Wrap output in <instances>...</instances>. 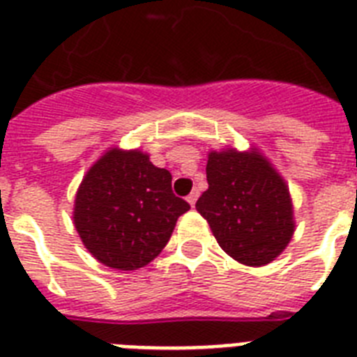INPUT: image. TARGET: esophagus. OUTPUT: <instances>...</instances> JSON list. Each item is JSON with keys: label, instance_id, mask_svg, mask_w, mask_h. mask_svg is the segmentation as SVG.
<instances>
[{"label": "esophagus", "instance_id": "1", "mask_svg": "<svg viewBox=\"0 0 357 357\" xmlns=\"http://www.w3.org/2000/svg\"><path fill=\"white\" fill-rule=\"evenodd\" d=\"M197 199H199V191H197V190H193L190 195H188V202H190L191 206H195Z\"/></svg>", "mask_w": 357, "mask_h": 357}]
</instances>
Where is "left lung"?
<instances>
[{
  "mask_svg": "<svg viewBox=\"0 0 357 357\" xmlns=\"http://www.w3.org/2000/svg\"><path fill=\"white\" fill-rule=\"evenodd\" d=\"M206 175L209 188L195 208L208 220L218 245L243 266L273 261L294 233L291 197L282 176L257 151L234 149L211 151Z\"/></svg>",
  "mask_w": 357,
  "mask_h": 357,
  "instance_id": "left-lung-1",
  "label": "left lung"
}]
</instances>
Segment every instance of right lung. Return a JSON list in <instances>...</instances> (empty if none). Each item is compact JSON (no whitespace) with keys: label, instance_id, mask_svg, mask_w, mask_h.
I'll list each match as a JSON object with an SVG mask.
<instances>
[{"label":"right lung","instance_id":"obj_1","mask_svg":"<svg viewBox=\"0 0 357 357\" xmlns=\"http://www.w3.org/2000/svg\"><path fill=\"white\" fill-rule=\"evenodd\" d=\"M190 204L175 197L172 173L142 151L109 149L75 195L74 224L84 248L105 266L133 271L162 251Z\"/></svg>","mask_w":357,"mask_h":357}]
</instances>
